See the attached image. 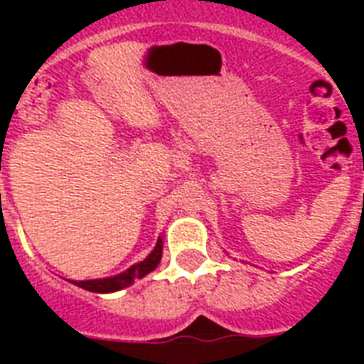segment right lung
<instances>
[{
	"mask_svg": "<svg viewBox=\"0 0 364 364\" xmlns=\"http://www.w3.org/2000/svg\"><path fill=\"white\" fill-rule=\"evenodd\" d=\"M160 259H162V238L159 236L153 251H151L143 260H139L136 264H132L128 270L121 272V274H117V276L100 277V279H85V282H75V279H71V283L77 285V287L87 289L90 293H115V291L130 287L136 279H141V277H145L147 274H151V272L159 266Z\"/></svg>",
	"mask_w": 364,
	"mask_h": 364,
	"instance_id": "1",
	"label": "right lung"
}]
</instances>
